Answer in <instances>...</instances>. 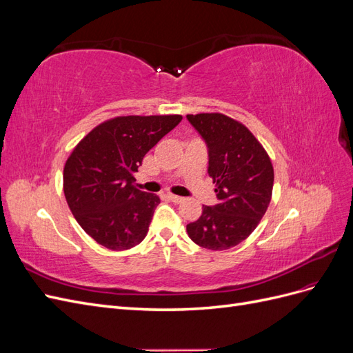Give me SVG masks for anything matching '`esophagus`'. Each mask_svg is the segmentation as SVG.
I'll use <instances>...</instances> for the list:
<instances>
[{"label":"esophagus","mask_w":353,"mask_h":353,"mask_svg":"<svg viewBox=\"0 0 353 353\" xmlns=\"http://www.w3.org/2000/svg\"><path fill=\"white\" fill-rule=\"evenodd\" d=\"M168 197H169V200H172L174 203H181L184 200V197H181V196H175V194H168Z\"/></svg>","instance_id":"obj_1"}]
</instances>
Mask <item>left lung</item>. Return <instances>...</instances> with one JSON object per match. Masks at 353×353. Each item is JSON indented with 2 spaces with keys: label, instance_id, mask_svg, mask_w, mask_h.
Returning a JSON list of instances; mask_svg holds the SVG:
<instances>
[{
  "label": "left lung",
  "instance_id": "8db88e82",
  "mask_svg": "<svg viewBox=\"0 0 353 353\" xmlns=\"http://www.w3.org/2000/svg\"><path fill=\"white\" fill-rule=\"evenodd\" d=\"M208 145V174L218 205L203 206L187 232L200 248L227 250L248 239L271 201L274 168L268 153L243 123L222 113L187 114Z\"/></svg>",
  "mask_w": 353,
  "mask_h": 353
}]
</instances>
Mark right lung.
Masks as SVG:
<instances>
[{
	"instance_id": "obj_1",
	"label": "right lung",
	"mask_w": 353,
	"mask_h": 353,
	"mask_svg": "<svg viewBox=\"0 0 353 353\" xmlns=\"http://www.w3.org/2000/svg\"><path fill=\"white\" fill-rule=\"evenodd\" d=\"M181 121V114L113 117L82 138L66 160L68 205L82 230L105 249L128 250L147 236L160 199L135 188L132 174Z\"/></svg>"
}]
</instances>
